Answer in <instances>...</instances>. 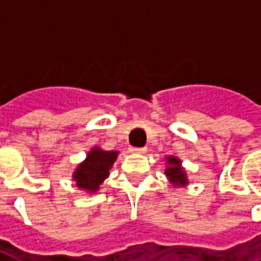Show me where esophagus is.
Masks as SVG:
<instances>
[{"label":"esophagus","mask_w":261,"mask_h":261,"mask_svg":"<svg viewBox=\"0 0 261 261\" xmlns=\"http://www.w3.org/2000/svg\"><path fill=\"white\" fill-rule=\"evenodd\" d=\"M130 152L131 153H138V155H142V153L147 152V148H136V147H133V148H130Z\"/></svg>","instance_id":"1"}]
</instances>
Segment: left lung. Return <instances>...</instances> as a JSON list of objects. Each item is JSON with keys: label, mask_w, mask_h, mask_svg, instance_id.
Segmentation results:
<instances>
[{"label": "left lung", "mask_w": 261, "mask_h": 261, "mask_svg": "<svg viewBox=\"0 0 261 261\" xmlns=\"http://www.w3.org/2000/svg\"><path fill=\"white\" fill-rule=\"evenodd\" d=\"M166 169H165V175L170 181V185L173 187H185L189 185V179H187L186 169L181 166V161L177 156H166Z\"/></svg>", "instance_id": "left-lung-1"}]
</instances>
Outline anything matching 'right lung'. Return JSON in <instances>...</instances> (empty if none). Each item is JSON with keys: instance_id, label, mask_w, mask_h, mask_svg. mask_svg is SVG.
Masks as SVG:
<instances>
[{"instance_id": "1", "label": "right lung", "mask_w": 261, "mask_h": 261, "mask_svg": "<svg viewBox=\"0 0 261 261\" xmlns=\"http://www.w3.org/2000/svg\"><path fill=\"white\" fill-rule=\"evenodd\" d=\"M119 156V151H105L100 147H93L88 151L86 158L76 165L72 172V180L78 190L93 193L99 192V189L110 175L109 170Z\"/></svg>"}]
</instances>
